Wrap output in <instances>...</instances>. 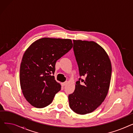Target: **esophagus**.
<instances>
[{
  "mask_svg": "<svg viewBox=\"0 0 133 133\" xmlns=\"http://www.w3.org/2000/svg\"><path fill=\"white\" fill-rule=\"evenodd\" d=\"M67 82H62V83H61V85H62V86H65L66 84H67Z\"/></svg>",
  "mask_w": 133,
  "mask_h": 133,
  "instance_id": "1",
  "label": "esophagus"
}]
</instances>
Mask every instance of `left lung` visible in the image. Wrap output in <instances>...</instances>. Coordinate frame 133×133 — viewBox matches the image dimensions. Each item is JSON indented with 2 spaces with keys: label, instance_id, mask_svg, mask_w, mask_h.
I'll return each mask as SVG.
<instances>
[{
  "label": "left lung",
  "instance_id": "8db88e82",
  "mask_svg": "<svg viewBox=\"0 0 133 133\" xmlns=\"http://www.w3.org/2000/svg\"><path fill=\"white\" fill-rule=\"evenodd\" d=\"M73 51L80 76L85 79L76 82L74 92L68 96L69 105L75 113L84 115L93 112L105 99L111 65L106 51L94 41L73 40Z\"/></svg>",
  "mask_w": 133,
  "mask_h": 133
}]
</instances>
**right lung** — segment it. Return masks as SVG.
<instances>
[{"instance_id":"1","label":"right lung","mask_w":133,"mask_h":133,"mask_svg":"<svg viewBox=\"0 0 133 133\" xmlns=\"http://www.w3.org/2000/svg\"><path fill=\"white\" fill-rule=\"evenodd\" d=\"M73 47L68 39L43 38L32 43L24 54L20 68V83L26 100L41 108L51 104L61 85L55 80L57 61Z\"/></svg>"}]
</instances>
